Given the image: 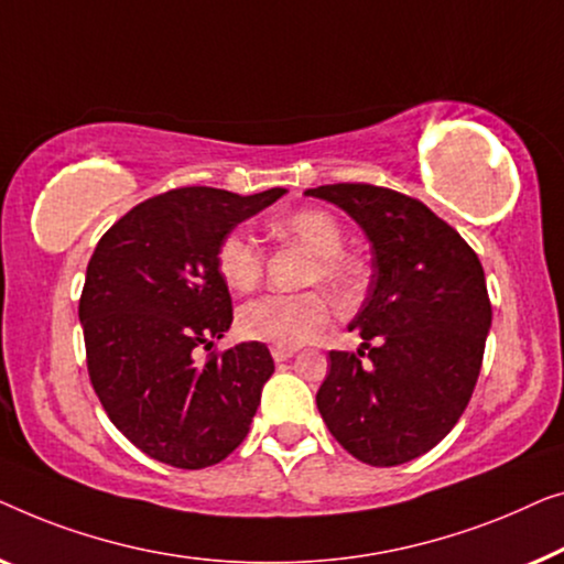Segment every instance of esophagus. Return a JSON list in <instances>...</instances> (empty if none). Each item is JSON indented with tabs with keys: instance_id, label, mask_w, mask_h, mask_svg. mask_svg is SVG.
<instances>
[{
	"instance_id": "34e87169",
	"label": "esophagus",
	"mask_w": 564,
	"mask_h": 564,
	"mask_svg": "<svg viewBox=\"0 0 564 564\" xmlns=\"http://www.w3.org/2000/svg\"><path fill=\"white\" fill-rule=\"evenodd\" d=\"M271 355H273V360H275V362H283V360H291L293 355H296V350H293V347L273 345V347H271Z\"/></svg>"
}]
</instances>
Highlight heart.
<instances>
[{
	"mask_svg": "<svg viewBox=\"0 0 564 564\" xmlns=\"http://www.w3.org/2000/svg\"><path fill=\"white\" fill-rule=\"evenodd\" d=\"M273 237L299 245L314 258L306 281H322L332 289L352 283V265L343 258L345 235L339 221L324 209L293 212L271 225ZM217 271L235 293H248L263 275V252L250 235L229 232L217 250ZM332 301L324 293H265L237 314V327L258 343L299 347L312 343L332 322Z\"/></svg>",
	"mask_w": 564,
	"mask_h": 564,
	"instance_id": "obj_1",
	"label": "heart"
}]
</instances>
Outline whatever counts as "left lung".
<instances>
[{"mask_svg":"<svg viewBox=\"0 0 564 564\" xmlns=\"http://www.w3.org/2000/svg\"><path fill=\"white\" fill-rule=\"evenodd\" d=\"M362 227L372 248L368 296L350 329L358 352H329L319 414L360 463L393 467L447 437L478 383L490 329L486 273L470 245L430 206L370 184L308 188Z\"/></svg>","mask_w":564,"mask_h":564,"instance_id":"obj_1","label":"left lung"}]
</instances>
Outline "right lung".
<instances>
[{"instance_id":"1","label":"right lung","mask_w":564,"mask_h":564,"mask_svg":"<svg viewBox=\"0 0 564 564\" xmlns=\"http://www.w3.org/2000/svg\"><path fill=\"white\" fill-rule=\"evenodd\" d=\"M283 194L173 188L132 206L94 250L78 301L91 386L117 430L158 463L202 470L248 437L271 352L240 343L199 362L196 350L232 324L221 240Z\"/></svg>"}]
</instances>
